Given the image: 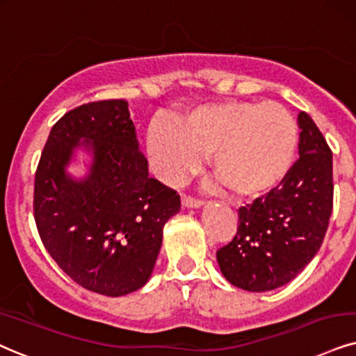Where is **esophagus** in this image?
<instances>
[{
    "label": "esophagus",
    "instance_id": "obj_1",
    "mask_svg": "<svg viewBox=\"0 0 356 356\" xmlns=\"http://www.w3.org/2000/svg\"><path fill=\"white\" fill-rule=\"evenodd\" d=\"M202 205H204V202H202V200H197V199H192V197L182 195V207H186V209H200Z\"/></svg>",
    "mask_w": 356,
    "mask_h": 356
}]
</instances>
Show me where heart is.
Wrapping results in <instances>:
<instances>
[{"instance_id":"obj_1","label":"heart","mask_w":356,"mask_h":356,"mask_svg":"<svg viewBox=\"0 0 356 356\" xmlns=\"http://www.w3.org/2000/svg\"><path fill=\"white\" fill-rule=\"evenodd\" d=\"M151 168L165 184H181L211 154L220 181L240 197L277 186L298 149V124L279 103H207L151 121L146 133Z\"/></svg>"}]
</instances>
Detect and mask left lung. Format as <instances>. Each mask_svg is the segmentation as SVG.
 Wrapping results in <instances>:
<instances>
[{
  "label": "left lung",
  "instance_id": "left-lung-1",
  "mask_svg": "<svg viewBox=\"0 0 356 356\" xmlns=\"http://www.w3.org/2000/svg\"><path fill=\"white\" fill-rule=\"evenodd\" d=\"M299 159L279 187L238 210L233 240L217 251L220 271L250 292L292 281L312 261L334 207L332 151L317 124L298 115Z\"/></svg>",
  "mask_w": 356,
  "mask_h": 356
}]
</instances>
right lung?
Returning <instances> with one entry per match:
<instances>
[{"label": "right lung", "instance_id": "add662e5", "mask_svg": "<svg viewBox=\"0 0 356 356\" xmlns=\"http://www.w3.org/2000/svg\"><path fill=\"white\" fill-rule=\"evenodd\" d=\"M82 150V178L68 168ZM181 197L147 172L128 102H93L54 124L34 184L35 225L47 253L85 289L120 298L149 281L164 225Z\"/></svg>", "mask_w": 356, "mask_h": 356}]
</instances>
